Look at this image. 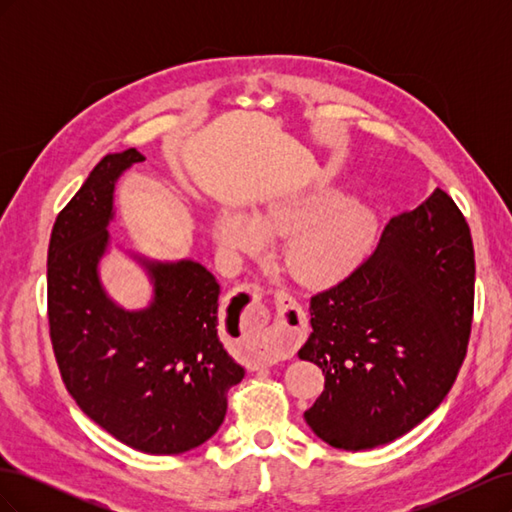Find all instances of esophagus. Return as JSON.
Listing matches in <instances>:
<instances>
[{"mask_svg":"<svg viewBox=\"0 0 512 512\" xmlns=\"http://www.w3.org/2000/svg\"><path fill=\"white\" fill-rule=\"evenodd\" d=\"M241 290H243L245 294H250V297H252L254 301H258V299L262 297V294H265V288L258 286V284H245ZM280 299H282L284 307L290 309L292 316H299V322L286 324V327H282L280 339H277V342H280L282 350H297V348L305 342V329H303V320H301V307H299V303L294 301L292 297H288V294H282Z\"/></svg>","mask_w":512,"mask_h":512,"instance_id":"1","label":"esophagus"}]
</instances>
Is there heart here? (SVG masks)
Segmentation results:
<instances>
[{
    "mask_svg": "<svg viewBox=\"0 0 512 512\" xmlns=\"http://www.w3.org/2000/svg\"><path fill=\"white\" fill-rule=\"evenodd\" d=\"M378 218L356 198L333 192H305L280 198L262 211L245 213L222 207L215 215L213 237L230 256L262 252L267 237H288L284 265L307 286H329L350 275L371 252Z\"/></svg>",
    "mask_w": 512,
    "mask_h": 512,
    "instance_id": "heart-1",
    "label": "heart"
}]
</instances>
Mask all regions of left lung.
<instances>
[{
	"label": "left lung",
	"mask_w": 512,
	"mask_h": 512,
	"mask_svg": "<svg viewBox=\"0 0 512 512\" xmlns=\"http://www.w3.org/2000/svg\"><path fill=\"white\" fill-rule=\"evenodd\" d=\"M474 314V245L455 200L436 188L391 218L376 252L309 301L299 350L324 374L303 416L344 451L389 444L436 410L466 359Z\"/></svg>",
	"instance_id": "left-lung-1"
}]
</instances>
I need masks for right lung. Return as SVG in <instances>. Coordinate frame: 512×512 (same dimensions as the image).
<instances>
[{
	"label": "right lung",
	"mask_w": 512,
	"mask_h": 512,
	"mask_svg": "<svg viewBox=\"0 0 512 512\" xmlns=\"http://www.w3.org/2000/svg\"><path fill=\"white\" fill-rule=\"evenodd\" d=\"M145 156L108 153L59 211L49 243V329L61 380L79 408L119 442L179 455L220 429L228 391L245 376L218 337L220 284L194 260L138 258L153 301L126 312L102 288L113 190Z\"/></svg>",
	"instance_id": "add662e5"
}]
</instances>
